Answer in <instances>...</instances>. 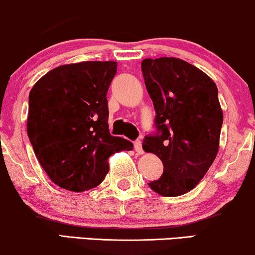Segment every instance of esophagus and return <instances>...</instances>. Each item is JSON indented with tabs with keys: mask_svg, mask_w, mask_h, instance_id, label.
<instances>
[{
	"mask_svg": "<svg viewBox=\"0 0 255 255\" xmlns=\"http://www.w3.org/2000/svg\"><path fill=\"white\" fill-rule=\"evenodd\" d=\"M133 148H134V150L137 151V154H143L142 142H140V140H136V142L133 143Z\"/></svg>",
	"mask_w": 255,
	"mask_h": 255,
	"instance_id": "1",
	"label": "esophagus"
}]
</instances>
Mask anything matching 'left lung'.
I'll list each match as a JSON object with an SVG mask.
<instances>
[{
    "mask_svg": "<svg viewBox=\"0 0 255 255\" xmlns=\"http://www.w3.org/2000/svg\"><path fill=\"white\" fill-rule=\"evenodd\" d=\"M142 74L156 113V130L144 137L143 150L163 163L161 178L148 185L163 197L181 196L199 184L217 155L223 123L217 87L174 57L143 59Z\"/></svg>",
    "mask_w": 255,
    "mask_h": 255,
    "instance_id": "1",
    "label": "left lung"
}]
</instances>
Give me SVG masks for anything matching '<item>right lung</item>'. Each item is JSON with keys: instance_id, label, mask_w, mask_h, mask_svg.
I'll return each instance as SVG.
<instances>
[{"instance_id": "add662e5", "label": "right lung", "mask_w": 255, "mask_h": 255, "mask_svg": "<svg viewBox=\"0 0 255 255\" xmlns=\"http://www.w3.org/2000/svg\"><path fill=\"white\" fill-rule=\"evenodd\" d=\"M117 63L82 62L45 74L28 97L27 133L49 178L65 190L83 192L109 173L107 158L133 144L109 130L107 91Z\"/></svg>"}]
</instances>
